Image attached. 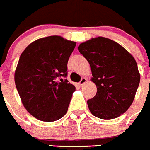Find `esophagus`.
I'll list each match as a JSON object with an SVG mask.
<instances>
[{
  "label": "esophagus",
  "instance_id": "1",
  "mask_svg": "<svg viewBox=\"0 0 150 150\" xmlns=\"http://www.w3.org/2000/svg\"><path fill=\"white\" fill-rule=\"evenodd\" d=\"M86 82H87V79H86V78H82V79H81V81H80V83H79V85H80L81 87H82L83 85L84 84V83Z\"/></svg>",
  "mask_w": 150,
  "mask_h": 150
}]
</instances>
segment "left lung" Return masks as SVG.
Instances as JSON below:
<instances>
[{
    "instance_id": "1",
    "label": "left lung",
    "mask_w": 150,
    "mask_h": 150,
    "mask_svg": "<svg viewBox=\"0 0 150 150\" xmlns=\"http://www.w3.org/2000/svg\"><path fill=\"white\" fill-rule=\"evenodd\" d=\"M79 52L88 61L97 94L87 100L90 111L101 119L118 118L133 102L140 82L135 59L111 39L98 37L80 44Z\"/></svg>"
}]
</instances>
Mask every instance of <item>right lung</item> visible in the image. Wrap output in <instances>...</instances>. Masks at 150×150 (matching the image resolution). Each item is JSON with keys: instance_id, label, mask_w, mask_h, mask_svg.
<instances>
[{"instance_id": "add662e5", "label": "right lung", "mask_w": 150, "mask_h": 150, "mask_svg": "<svg viewBox=\"0 0 150 150\" xmlns=\"http://www.w3.org/2000/svg\"><path fill=\"white\" fill-rule=\"evenodd\" d=\"M76 42L58 35L37 39L21 53L14 82L24 107L39 120L65 115L76 87L64 77Z\"/></svg>"}]
</instances>
